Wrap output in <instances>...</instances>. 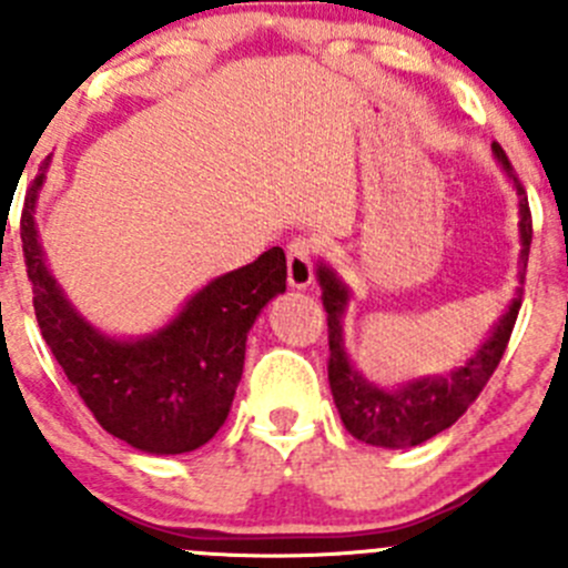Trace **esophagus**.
Masks as SVG:
<instances>
[{
  "mask_svg": "<svg viewBox=\"0 0 568 568\" xmlns=\"http://www.w3.org/2000/svg\"><path fill=\"white\" fill-rule=\"evenodd\" d=\"M285 252H288V285L291 288H307V285L313 283L316 242L307 236H296Z\"/></svg>",
  "mask_w": 568,
  "mask_h": 568,
  "instance_id": "1",
  "label": "esophagus"
}]
</instances>
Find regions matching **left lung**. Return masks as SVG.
I'll return each mask as SVG.
<instances>
[{
  "mask_svg": "<svg viewBox=\"0 0 568 568\" xmlns=\"http://www.w3.org/2000/svg\"><path fill=\"white\" fill-rule=\"evenodd\" d=\"M495 156L506 168V173L514 178V186L523 194L519 200V233H523V266L528 268V252L532 242V220L530 205L525 197V189L514 173L511 162H508L506 151L500 145H491ZM525 280V274H519ZM318 283H321V302L326 311V335H329V359H326V374H329L332 398H335L341 420L346 432L354 439L368 445H379V448H412L434 434L445 432L454 426L464 412L473 406L486 382L491 379L495 368L500 365L503 354H506L508 341H511L514 324H517L519 307H523V288H519L517 300L508 305L503 318L486 337L484 346L475 352L469 363H464L459 371L450 376H428V379L409 382V385L398 387V390H382V387L371 385L368 379L357 374L348 363L346 352H343V329L341 318L346 311L348 291L335 272L326 266H318Z\"/></svg>",
  "mask_w": 568,
  "mask_h": 568,
  "instance_id": "1",
  "label": "left lung"
}]
</instances>
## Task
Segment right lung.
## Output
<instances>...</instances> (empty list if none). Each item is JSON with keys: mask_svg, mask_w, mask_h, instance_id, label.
I'll return each instance as SVG.
<instances>
[{"mask_svg": "<svg viewBox=\"0 0 568 568\" xmlns=\"http://www.w3.org/2000/svg\"><path fill=\"white\" fill-rule=\"evenodd\" d=\"M27 192L21 247L43 341L95 420L145 454H189L209 443L231 412L244 374L247 332L272 296L285 291V252L222 274L186 302L162 332L142 341L101 335L65 302L43 263L36 200Z\"/></svg>", "mask_w": 568, "mask_h": 568, "instance_id": "1", "label": "right lung"}]
</instances>
